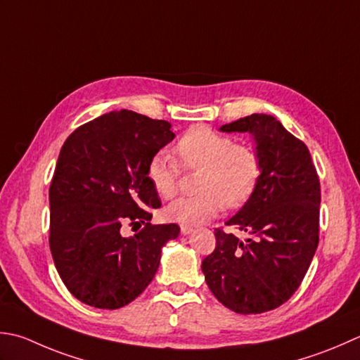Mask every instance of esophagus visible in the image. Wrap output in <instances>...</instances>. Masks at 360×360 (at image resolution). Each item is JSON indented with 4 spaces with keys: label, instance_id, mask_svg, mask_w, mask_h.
I'll return each instance as SVG.
<instances>
[{
    "label": "esophagus",
    "instance_id": "obj_1",
    "mask_svg": "<svg viewBox=\"0 0 360 360\" xmlns=\"http://www.w3.org/2000/svg\"><path fill=\"white\" fill-rule=\"evenodd\" d=\"M192 231H193L192 226H186V224H182V226H181V234H184V236L190 234Z\"/></svg>",
    "mask_w": 360,
    "mask_h": 360
}]
</instances>
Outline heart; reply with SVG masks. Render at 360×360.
<instances>
[{"label":"heart","mask_w":360,"mask_h":360,"mask_svg":"<svg viewBox=\"0 0 360 360\" xmlns=\"http://www.w3.org/2000/svg\"><path fill=\"white\" fill-rule=\"evenodd\" d=\"M174 159L186 170H201L198 195L182 196L167 207L172 221L195 226L217 217L223 207L238 209L256 192L262 174L257 153L206 126H193L173 146ZM167 154H154L146 178L162 198L178 192L179 168Z\"/></svg>","instance_id":"b5f03b06"}]
</instances>
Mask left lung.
<instances>
[{
	"instance_id": "left-lung-1",
	"label": "left lung",
	"mask_w": 360,
	"mask_h": 360,
	"mask_svg": "<svg viewBox=\"0 0 360 360\" xmlns=\"http://www.w3.org/2000/svg\"><path fill=\"white\" fill-rule=\"evenodd\" d=\"M221 131L255 136L262 174L256 192L226 221L248 238L215 228V250L201 270L231 311L269 312L298 290L319 246L320 179L306 143L271 115L238 118Z\"/></svg>"
}]
</instances>
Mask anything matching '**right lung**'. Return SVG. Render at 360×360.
I'll use <instances>...</instances> for the list:
<instances>
[{
	"label": "right lung",
	"instance_id": "right-lung-1",
	"mask_svg": "<svg viewBox=\"0 0 360 360\" xmlns=\"http://www.w3.org/2000/svg\"><path fill=\"white\" fill-rule=\"evenodd\" d=\"M165 120L112 110L76 128L62 145L49 186V250L68 292L84 304L120 309L156 274L179 226L151 224L160 207L146 165L174 134ZM124 224H144L132 238Z\"/></svg>",
	"mask_w": 360,
	"mask_h": 360
}]
</instances>
